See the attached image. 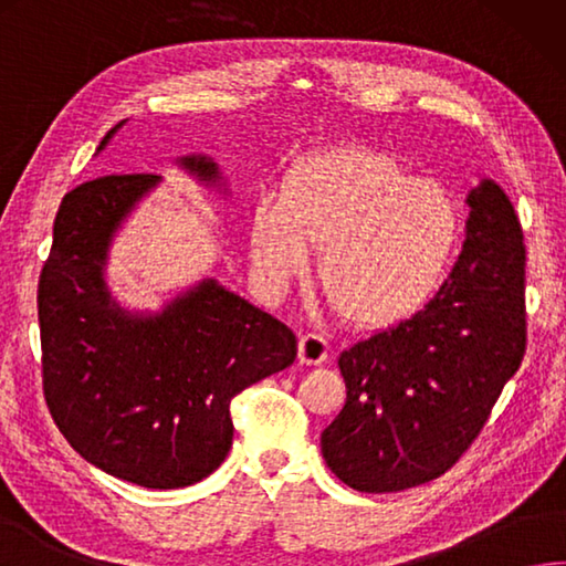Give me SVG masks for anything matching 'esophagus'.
<instances>
[{"label": "esophagus", "mask_w": 566, "mask_h": 566, "mask_svg": "<svg viewBox=\"0 0 566 566\" xmlns=\"http://www.w3.org/2000/svg\"><path fill=\"white\" fill-rule=\"evenodd\" d=\"M327 343L319 335H303L301 343H297V359L301 365H323L327 359Z\"/></svg>", "instance_id": "34e87169"}]
</instances>
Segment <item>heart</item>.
<instances>
[{"mask_svg":"<svg viewBox=\"0 0 566 566\" xmlns=\"http://www.w3.org/2000/svg\"><path fill=\"white\" fill-rule=\"evenodd\" d=\"M461 237L446 191L416 179L397 157L371 147H333L297 157L281 191L253 201V269L281 293L311 269L339 319L384 329L416 315L439 291Z\"/></svg>","mask_w":566,"mask_h":566,"instance_id":"1","label":"heart"}]
</instances>
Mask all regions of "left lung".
I'll return each mask as SVG.
<instances>
[{"label": "left lung", "instance_id": "left-lung-1", "mask_svg": "<svg viewBox=\"0 0 566 566\" xmlns=\"http://www.w3.org/2000/svg\"><path fill=\"white\" fill-rule=\"evenodd\" d=\"M463 251L429 303L339 355L347 401L319 436L329 471L359 493L443 475L488 421L527 345L525 243L513 205L468 191Z\"/></svg>", "mask_w": 566, "mask_h": 566}]
</instances>
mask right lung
<instances>
[{"label": "right lung", "mask_w": 566, "mask_h": 566, "mask_svg": "<svg viewBox=\"0 0 566 566\" xmlns=\"http://www.w3.org/2000/svg\"><path fill=\"white\" fill-rule=\"evenodd\" d=\"M177 165L199 182H221L205 155ZM157 185V175H108L71 189L53 221L36 301L44 397L63 439L120 481L172 490L205 481L223 463L233 439L231 399L291 367L297 339L214 279L159 313L117 305L105 283L111 243Z\"/></svg>", "instance_id": "1"}]
</instances>
